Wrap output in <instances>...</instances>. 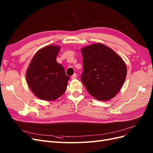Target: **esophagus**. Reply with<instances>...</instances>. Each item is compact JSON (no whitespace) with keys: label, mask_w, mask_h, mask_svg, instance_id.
Masks as SVG:
<instances>
[{"label":"esophagus","mask_w":153,"mask_h":153,"mask_svg":"<svg viewBox=\"0 0 153 153\" xmlns=\"http://www.w3.org/2000/svg\"><path fill=\"white\" fill-rule=\"evenodd\" d=\"M76 78H77V75H76V73L74 74V75H72V76H71V80H75V79H76Z\"/></svg>","instance_id":"34e87169"}]
</instances>
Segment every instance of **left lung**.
Listing matches in <instances>:
<instances>
[{"label":"left lung","mask_w":153,"mask_h":153,"mask_svg":"<svg viewBox=\"0 0 153 153\" xmlns=\"http://www.w3.org/2000/svg\"><path fill=\"white\" fill-rule=\"evenodd\" d=\"M84 71L81 80L87 92L100 101H108L119 92L126 79L127 68L122 58L101 43L81 49Z\"/></svg>","instance_id":"8db88e82"}]
</instances>
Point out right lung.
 Returning <instances> with one entry per match:
<instances>
[{"label":"right lung","mask_w":153,"mask_h":153,"mask_svg":"<svg viewBox=\"0 0 153 153\" xmlns=\"http://www.w3.org/2000/svg\"><path fill=\"white\" fill-rule=\"evenodd\" d=\"M59 46L49 45L38 50L26 72V80L38 98L53 101L65 92L69 77L56 61Z\"/></svg>","instance_id":"1"}]
</instances>
